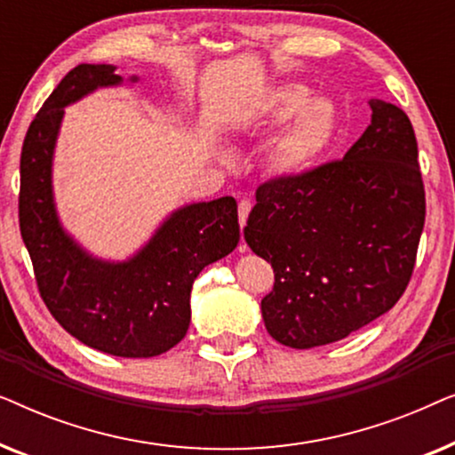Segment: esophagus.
I'll return each mask as SVG.
<instances>
[{
    "instance_id": "1",
    "label": "esophagus",
    "mask_w": 455,
    "mask_h": 455,
    "mask_svg": "<svg viewBox=\"0 0 455 455\" xmlns=\"http://www.w3.org/2000/svg\"><path fill=\"white\" fill-rule=\"evenodd\" d=\"M251 209H252V203L248 201V198H242V201L238 203V217H240L242 228L246 226V220H248V215H251ZM242 248H246V246H242Z\"/></svg>"
}]
</instances>
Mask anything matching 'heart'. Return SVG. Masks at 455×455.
<instances>
[{"label": "heart", "instance_id": "obj_1", "mask_svg": "<svg viewBox=\"0 0 455 455\" xmlns=\"http://www.w3.org/2000/svg\"><path fill=\"white\" fill-rule=\"evenodd\" d=\"M308 99L310 91L302 84H285L271 99L273 122H285L301 111L290 132L271 151V165L282 173H298L308 167L333 136L335 105L329 99H315L310 103Z\"/></svg>", "mask_w": 455, "mask_h": 455}]
</instances>
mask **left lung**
<instances>
[{
  "label": "left lung",
  "instance_id": "obj_1",
  "mask_svg": "<svg viewBox=\"0 0 455 455\" xmlns=\"http://www.w3.org/2000/svg\"><path fill=\"white\" fill-rule=\"evenodd\" d=\"M344 159L263 182L244 238L271 263L267 331L307 350L333 344L394 307L412 277L425 184L408 116L381 99Z\"/></svg>",
  "mask_w": 455,
  "mask_h": 455
}]
</instances>
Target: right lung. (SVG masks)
<instances>
[{"label":"right lung","instance_id":"right-lung-1","mask_svg":"<svg viewBox=\"0 0 455 455\" xmlns=\"http://www.w3.org/2000/svg\"><path fill=\"white\" fill-rule=\"evenodd\" d=\"M114 70L105 64L76 66L30 122L20 155L18 221L36 288L53 319L99 352L151 358L188 331L190 290L198 273L238 244V204L223 196L176 211L126 263L92 259L64 234L52 195V157L64 108L97 86L120 84Z\"/></svg>","mask_w":455,"mask_h":455}]
</instances>
